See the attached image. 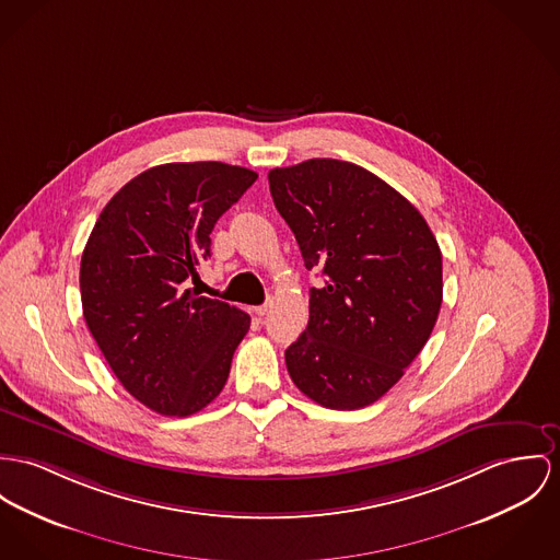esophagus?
I'll use <instances>...</instances> for the list:
<instances>
[{
  "instance_id": "esophagus-1",
  "label": "esophagus",
  "mask_w": 560,
  "mask_h": 560,
  "mask_svg": "<svg viewBox=\"0 0 560 560\" xmlns=\"http://www.w3.org/2000/svg\"><path fill=\"white\" fill-rule=\"evenodd\" d=\"M270 306H272V302L270 301H266L264 304H259V306H256V315H259V317H261V315H266V313L270 311Z\"/></svg>"
}]
</instances>
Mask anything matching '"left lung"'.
Here are the masks:
<instances>
[{"label":"left lung","instance_id":"obj_1","mask_svg":"<svg viewBox=\"0 0 560 560\" xmlns=\"http://www.w3.org/2000/svg\"><path fill=\"white\" fill-rule=\"evenodd\" d=\"M270 194L324 283L308 324L285 349L292 382L322 407L380 400L429 341L443 301V264L420 211L386 180L341 160L268 173Z\"/></svg>","mask_w":560,"mask_h":560}]
</instances>
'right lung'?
I'll return each instance as SVG.
<instances>
[{
	"instance_id": "obj_1",
	"label": "right lung",
	"mask_w": 560,
	"mask_h": 560,
	"mask_svg": "<svg viewBox=\"0 0 560 560\" xmlns=\"http://www.w3.org/2000/svg\"><path fill=\"white\" fill-rule=\"evenodd\" d=\"M258 174L221 162L164 164L124 185L97 217L81 259L86 328L129 394L187 418L225 386L249 315L198 296L217 219Z\"/></svg>"
}]
</instances>
